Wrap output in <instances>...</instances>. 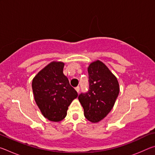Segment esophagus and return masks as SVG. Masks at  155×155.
Returning <instances> with one entry per match:
<instances>
[{"mask_svg":"<svg viewBox=\"0 0 155 155\" xmlns=\"http://www.w3.org/2000/svg\"><path fill=\"white\" fill-rule=\"evenodd\" d=\"M75 90H76V91H77L78 93L79 92V90H80V87H79V86H77V87H75Z\"/></svg>","mask_w":155,"mask_h":155,"instance_id":"34e87169","label":"esophagus"}]
</instances>
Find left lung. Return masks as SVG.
<instances>
[{
	"mask_svg": "<svg viewBox=\"0 0 155 155\" xmlns=\"http://www.w3.org/2000/svg\"><path fill=\"white\" fill-rule=\"evenodd\" d=\"M89 90L78 96L89 121L96 123L111 111L120 92L117 78L103 62L97 60L88 67Z\"/></svg>",
	"mask_w": 155,
	"mask_h": 155,
	"instance_id": "obj_1",
	"label": "left lung"
}]
</instances>
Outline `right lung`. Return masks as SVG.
<instances>
[{
  "mask_svg": "<svg viewBox=\"0 0 155 155\" xmlns=\"http://www.w3.org/2000/svg\"><path fill=\"white\" fill-rule=\"evenodd\" d=\"M64 64L52 61L38 73L32 81L35 103L41 114L52 122H59L67 115L68 107L78 94L63 73Z\"/></svg>",
  "mask_w": 155,
  "mask_h": 155,
  "instance_id": "add662e5",
  "label": "right lung"
}]
</instances>
